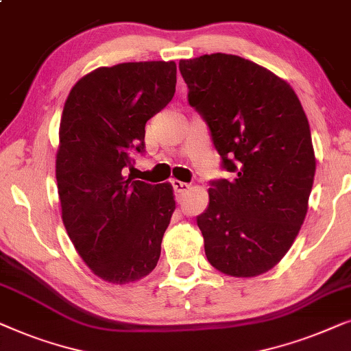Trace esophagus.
I'll return each instance as SVG.
<instances>
[{"label":"esophagus","mask_w":351,"mask_h":351,"mask_svg":"<svg viewBox=\"0 0 351 351\" xmlns=\"http://www.w3.org/2000/svg\"><path fill=\"white\" fill-rule=\"evenodd\" d=\"M171 186H173V189H175L178 194H184V193H188V191H189V184L183 183V181H178V180H173Z\"/></svg>","instance_id":"obj_1"}]
</instances>
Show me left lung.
Returning a JSON list of instances; mask_svg holds the SVG:
<instances>
[{
    "instance_id": "1",
    "label": "left lung",
    "mask_w": 351,
    "mask_h": 351,
    "mask_svg": "<svg viewBox=\"0 0 351 351\" xmlns=\"http://www.w3.org/2000/svg\"><path fill=\"white\" fill-rule=\"evenodd\" d=\"M188 101L207 123L223 170L197 217L210 265L252 278L278 265L300 231L316 160L295 91L252 60L205 54L180 60Z\"/></svg>"
}]
</instances>
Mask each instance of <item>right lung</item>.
Masks as SVG:
<instances>
[{
	"instance_id": "add662e5",
	"label": "right lung",
	"mask_w": 351,
	"mask_h": 351,
	"mask_svg": "<svg viewBox=\"0 0 351 351\" xmlns=\"http://www.w3.org/2000/svg\"><path fill=\"white\" fill-rule=\"evenodd\" d=\"M176 64L125 62L85 75L65 101L56 180L62 221L78 255L107 282L147 276L175 212L171 184L125 178L146 152V121L175 95Z\"/></svg>"
}]
</instances>
